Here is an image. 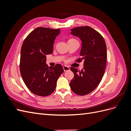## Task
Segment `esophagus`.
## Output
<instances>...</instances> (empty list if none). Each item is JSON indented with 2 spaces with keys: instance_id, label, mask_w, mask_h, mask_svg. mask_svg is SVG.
<instances>
[{
  "instance_id": "esophagus-1",
  "label": "esophagus",
  "mask_w": 131,
  "mask_h": 131,
  "mask_svg": "<svg viewBox=\"0 0 131 131\" xmlns=\"http://www.w3.org/2000/svg\"><path fill=\"white\" fill-rule=\"evenodd\" d=\"M63 69H64V72H67V71H69L70 70L69 67H67V66H64V67H63Z\"/></svg>"
}]
</instances>
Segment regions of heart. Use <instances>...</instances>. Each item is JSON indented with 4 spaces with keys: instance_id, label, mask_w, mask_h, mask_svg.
<instances>
[{
    "instance_id": "obj_1",
    "label": "heart",
    "mask_w": 131,
    "mask_h": 131,
    "mask_svg": "<svg viewBox=\"0 0 131 131\" xmlns=\"http://www.w3.org/2000/svg\"><path fill=\"white\" fill-rule=\"evenodd\" d=\"M77 41V40H76V39H75L74 38H72V39H70L68 40V41Z\"/></svg>"
}]
</instances>
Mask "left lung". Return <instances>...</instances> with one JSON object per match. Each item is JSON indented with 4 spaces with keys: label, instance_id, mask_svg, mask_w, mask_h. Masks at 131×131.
<instances>
[{
    "label": "left lung",
    "instance_id": "8db88e82",
    "mask_svg": "<svg viewBox=\"0 0 131 131\" xmlns=\"http://www.w3.org/2000/svg\"><path fill=\"white\" fill-rule=\"evenodd\" d=\"M71 31L82 41L81 58L76 61H84V68L78 70L71 67L74 77L70 86L75 94L84 96L96 89L102 80L106 63V46L102 35L91 27H75Z\"/></svg>",
    "mask_w": 131,
    "mask_h": 131
}]
</instances>
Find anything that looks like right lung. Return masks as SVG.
<instances>
[{
	"mask_svg": "<svg viewBox=\"0 0 131 131\" xmlns=\"http://www.w3.org/2000/svg\"><path fill=\"white\" fill-rule=\"evenodd\" d=\"M59 29L38 27L25 39L21 47L19 69L25 85L31 92L39 96H47L56 89L57 81L64 72L57 64L48 67L46 55L52 54L53 42L60 33Z\"/></svg>",
	"mask_w": 131,
	"mask_h": 131,
	"instance_id": "obj_1",
	"label": "right lung"
}]
</instances>
